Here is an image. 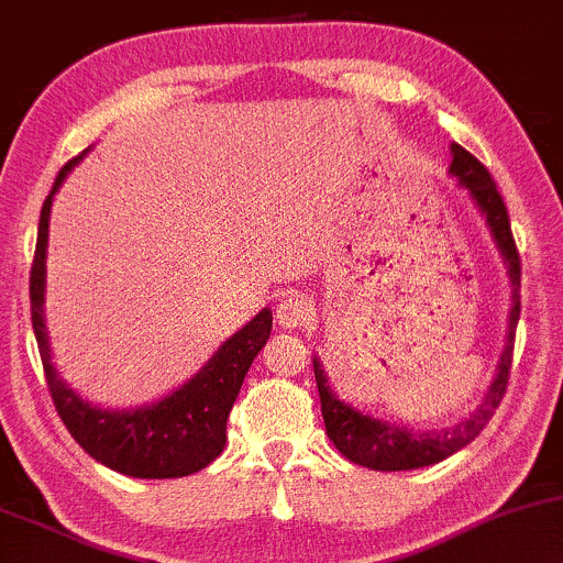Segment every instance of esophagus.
<instances>
[{
	"mask_svg": "<svg viewBox=\"0 0 563 563\" xmlns=\"http://www.w3.org/2000/svg\"><path fill=\"white\" fill-rule=\"evenodd\" d=\"M311 320V301L301 294H290L286 299L277 301L275 322L286 330L303 328Z\"/></svg>",
	"mask_w": 563,
	"mask_h": 563,
	"instance_id": "1",
	"label": "esophagus"
}]
</instances>
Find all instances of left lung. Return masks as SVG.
Wrapping results in <instances>:
<instances>
[{"label":"left lung","mask_w":563,"mask_h":563,"mask_svg":"<svg viewBox=\"0 0 563 563\" xmlns=\"http://www.w3.org/2000/svg\"><path fill=\"white\" fill-rule=\"evenodd\" d=\"M451 167L449 175L459 186L466 188L472 205L483 214L490 239L496 243L500 260L506 264V275L511 283V309H509V330H506V346L500 351L496 375H493L490 385L483 404L464 417L462 422L453 424L445 430H411L404 424L388 422V419L372 417L367 411H358L356 406L343 401L328 383L320 356L311 358L314 364L317 390H320L322 401V419L328 438L349 462L369 466L377 472H404V470H419V466H430L449 459L451 453L462 451L475 440L490 417L496 415L500 398H504L506 385H509V369H511V354H514V333H517L519 322V286H521V267L517 243L511 235L509 212H506L504 199H500L496 183H493L490 173L485 170L483 162H477L466 152L464 146L451 144Z\"/></svg>","instance_id":"1"}]
</instances>
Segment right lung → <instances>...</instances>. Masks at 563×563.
<instances>
[{"instance_id": "add662e5", "label": "right lung", "mask_w": 563, "mask_h": 563, "mask_svg": "<svg viewBox=\"0 0 563 563\" xmlns=\"http://www.w3.org/2000/svg\"><path fill=\"white\" fill-rule=\"evenodd\" d=\"M88 154H78L59 170L52 194L46 196L38 220L36 256L31 267V320L42 354L52 401L76 443L99 464L128 477L167 479L186 477L212 464L225 449V424L239 396L243 377L267 343L273 330V311L264 307L239 333H233L207 358V364L157 401L135 409H101L80 398L52 364L49 330H46V246H49V214L54 194L67 175Z\"/></svg>"}]
</instances>
